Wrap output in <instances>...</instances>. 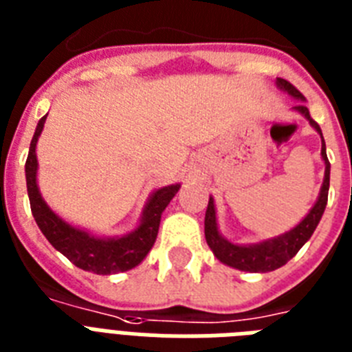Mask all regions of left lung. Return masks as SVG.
Segmentation results:
<instances>
[{
    "label": "left lung",
    "mask_w": 352,
    "mask_h": 352,
    "mask_svg": "<svg viewBox=\"0 0 352 352\" xmlns=\"http://www.w3.org/2000/svg\"><path fill=\"white\" fill-rule=\"evenodd\" d=\"M276 84L281 91H287L290 96H294L298 100H305V96L296 89L294 85L283 78L276 80ZM298 113H301L307 120L311 122V126L322 135V129L316 122L311 118V113L303 104L294 106ZM322 159L325 160V177H323L322 190L316 204L312 206L311 212L305 215V219L300 225L294 226L292 230L283 235H278L274 239H267L257 245H234L228 239H225L217 230V219H215V204L214 199L210 197L208 208H206V217H204V237L206 243L215 254V257L221 263H225L228 267H234L237 270L245 272H272L276 268L283 267L285 263L290 261L292 257L300 252V248L311 239V235L316 230L318 223L322 219L325 206H327L329 197V175H331V164H329L327 151H325V140L322 137Z\"/></svg>",
    "instance_id": "obj_1"
}]
</instances>
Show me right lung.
I'll return each mask as SVG.
<instances>
[{
    "instance_id": "obj_1",
    "label": "right lung",
    "mask_w": 352,
    "mask_h": 352,
    "mask_svg": "<svg viewBox=\"0 0 352 352\" xmlns=\"http://www.w3.org/2000/svg\"><path fill=\"white\" fill-rule=\"evenodd\" d=\"M45 118L47 115L41 117L36 126L34 137L30 140L29 157L25 162L27 192H29L30 210L34 215L36 225L40 226L41 234L45 235L47 241L58 252H62L69 261H73L82 270L102 274V276L131 270L151 250L159 234L160 215L170 204L171 199L175 197L181 184L164 186L151 193V197L144 206L140 225L122 237H95L89 232L71 226L47 206L36 184V171H38L36 142L43 129Z\"/></svg>"
}]
</instances>
